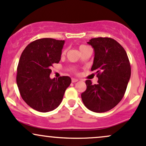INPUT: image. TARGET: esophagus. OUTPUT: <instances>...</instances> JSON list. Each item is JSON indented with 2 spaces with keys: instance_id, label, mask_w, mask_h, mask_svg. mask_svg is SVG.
I'll list each match as a JSON object with an SVG mask.
<instances>
[{
  "instance_id": "34e87169",
  "label": "esophagus",
  "mask_w": 146,
  "mask_h": 146,
  "mask_svg": "<svg viewBox=\"0 0 146 146\" xmlns=\"http://www.w3.org/2000/svg\"><path fill=\"white\" fill-rule=\"evenodd\" d=\"M78 81V80L77 79V78H72V83H76V82H77Z\"/></svg>"
}]
</instances>
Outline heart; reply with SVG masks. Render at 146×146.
Listing matches in <instances>:
<instances>
[{
	"mask_svg": "<svg viewBox=\"0 0 146 146\" xmlns=\"http://www.w3.org/2000/svg\"><path fill=\"white\" fill-rule=\"evenodd\" d=\"M88 47V46H86V45H81L79 46V50H83V49L86 48V47ZM65 52H66V50H63V52H62V54H65Z\"/></svg>",
	"mask_w": 146,
	"mask_h": 146,
	"instance_id": "b5f03b06",
	"label": "heart"
}]
</instances>
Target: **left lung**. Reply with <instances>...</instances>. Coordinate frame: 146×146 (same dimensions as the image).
I'll return each instance as SVG.
<instances>
[{"label":"left lung","instance_id":"1","mask_svg":"<svg viewBox=\"0 0 146 146\" xmlns=\"http://www.w3.org/2000/svg\"><path fill=\"white\" fill-rule=\"evenodd\" d=\"M94 50L92 71L97 74V84L86 81L87 89L81 94L85 106L94 112L110 110L121 101L131 75L125 50L117 40L108 37L94 38L88 42Z\"/></svg>","mask_w":146,"mask_h":146}]
</instances>
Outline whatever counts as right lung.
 Masks as SVG:
<instances>
[{"mask_svg": "<svg viewBox=\"0 0 146 146\" xmlns=\"http://www.w3.org/2000/svg\"><path fill=\"white\" fill-rule=\"evenodd\" d=\"M64 40L50 38L30 42L23 52L17 67L16 83L22 99L38 112L54 110L63 100L71 78L51 79V67L60 60Z\"/></svg>", "mask_w": 146, "mask_h": 146, "instance_id": "obj_1", "label": "right lung"}]
</instances>
